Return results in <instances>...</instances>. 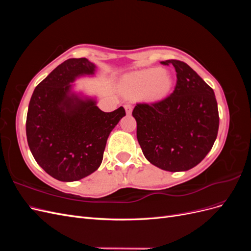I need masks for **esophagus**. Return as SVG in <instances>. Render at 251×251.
<instances>
[{
  "label": "esophagus",
  "instance_id": "34e87169",
  "mask_svg": "<svg viewBox=\"0 0 251 251\" xmlns=\"http://www.w3.org/2000/svg\"><path fill=\"white\" fill-rule=\"evenodd\" d=\"M125 109H126V114H131L132 113V105L131 104H125Z\"/></svg>",
  "mask_w": 251,
  "mask_h": 251
}]
</instances>
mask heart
Listing matches in <instances>:
<instances>
[{"label": "heart", "instance_id": "1", "mask_svg": "<svg viewBox=\"0 0 251 251\" xmlns=\"http://www.w3.org/2000/svg\"><path fill=\"white\" fill-rule=\"evenodd\" d=\"M173 81L170 73L161 70L160 68H151L130 75L125 82L124 92L131 97L148 92L151 100H158L169 94Z\"/></svg>", "mask_w": 251, "mask_h": 251}]
</instances>
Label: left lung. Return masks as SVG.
Returning a JSON list of instances; mask_svg holds the SVG:
<instances>
[{"instance_id":"left-lung-1","label":"left lung","mask_w":251,"mask_h":251,"mask_svg":"<svg viewBox=\"0 0 251 251\" xmlns=\"http://www.w3.org/2000/svg\"><path fill=\"white\" fill-rule=\"evenodd\" d=\"M177 72L174 92L154 103H137L132 115L137 123L142 153L157 168L183 172L199 164L214 146L219 112L212 90L187 64L161 62Z\"/></svg>"}]
</instances>
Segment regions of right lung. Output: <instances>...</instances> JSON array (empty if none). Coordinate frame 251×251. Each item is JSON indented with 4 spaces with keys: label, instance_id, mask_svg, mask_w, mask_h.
Instances as JSON below:
<instances>
[{
    "label": "right lung",
    "instance_id": "obj_1",
    "mask_svg": "<svg viewBox=\"0 0 251 251\" xmlns=\"http://www.w3.org/2000/svg\"><path fill=\"white\" fill-rule=\"evenodd\" d=\"M95 70L85 57L67 59L36 86L29 102V149L37 164L59 181H77L100 168L109 135L126 115L123 107L105 113L93 98L73 92L70 83Z\"/></svg>",
    "mask_w": 251,
    "mask_h": 251
}]
</instances>
